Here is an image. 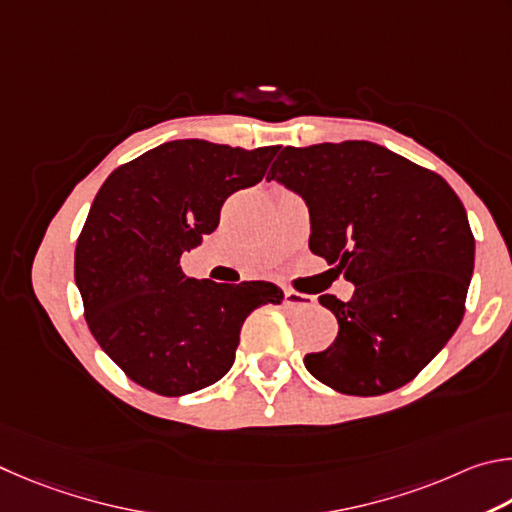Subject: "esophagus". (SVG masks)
<instances>
[{
  "mask_svg": "<svg viewBox=\"0 0 512 512\" xmlns=\"http://www.w3.org/2000/svg\"><path fill=\"white\" fill-rule=\"evenodd\" d=\"M285 306L290 308H312L315 306V297H310V294H303V292H294V290H285Z\"/></svg>",
  "mask_w": 512,
  "mask_h": 512,
  "instance_id": "esophagus-1",
  "label": "esophagus"
}]
</instances>
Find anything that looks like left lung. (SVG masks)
Listing matches in <instances>:
<instances>
[{
  "instance_id": "8db88e82",
  "label": "left lung",
  "mask_w": 512,
  "mask_h": 512,
  "mask_svg": "<svg viewBox=\"0 0 512 512\" xmlns=\"http://www.w3.org/2000/svg\"><path fill=\"white\" fill-rule=\"evenodd\" d=\"M267 179L306 200L310 251L355 285L351 301L319 297L339 333L306 355V369L348 396L414 380L465 315L474 236L459 195L434 170L371 141L288 146Z\"/></svg>"
}]
</instances>
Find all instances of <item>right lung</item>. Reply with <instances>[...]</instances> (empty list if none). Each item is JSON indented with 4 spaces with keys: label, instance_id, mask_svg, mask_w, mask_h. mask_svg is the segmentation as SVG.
<instances>
[{
    "label": "right lung",
    "instance_id": "obj_1",
    "mask_svg": "<svg viewBox=\"0 0 512 512\" xmlns=\"http://www.w3.org/2000/svg\"><path fill=\"white\" fill-rule=\"evenodd\" d=\"M281 146L168 141L112 170L80 231L74 276L98 346L139 387L175 398L231 369L240 328L281 303L267 281H195L184 251L215 231L224 200L258 184Z\"/></svg>",
    "mask_w": 512,
    "mask_h": 512
}]
</instances>
